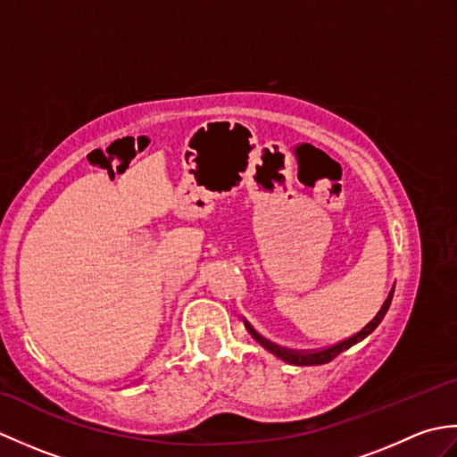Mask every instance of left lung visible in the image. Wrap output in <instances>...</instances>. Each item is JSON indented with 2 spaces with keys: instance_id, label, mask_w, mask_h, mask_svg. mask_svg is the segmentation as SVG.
Listing matches in <instances>:
<instances>
[{
  "instance_id": "8db88e82",
  "label": "left lung",
  "mask_w": 457,
  "mask_h": 457,
  "mask_svg": "<svg viewBox=\"0 0 457 457\" xmlns=\"http://www.w3.org/2000/svg\"><path fill=\"white\" fill-rule=\"evenodd\" d=\"M393 293H395V288H391V293H389V296H386V300L383 303L381 310H378L377 316L361 329V332L353 334L352 337H347V339H344V342H339V344H336V345H329V347H326V349H316V352H295V349L278 347V345H275V344L267 342L265 337H261V336L255 332V329L251 328L247 322H245V326H247V329H249V334L253 336L261 345H263L265 349H269V352L273 353V355H277L278 359H283V361H287V363H290V365H322V363L332 361L334 357H337L339 353L345 352V349L355 345L357 342H361L363 337H367L378 324H381V320L385 318L386 310H389V306H391Z\"/></svg>"
}]
</instances>
